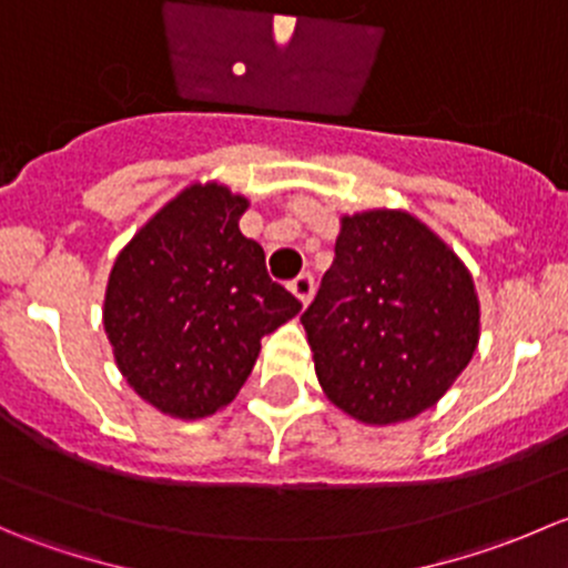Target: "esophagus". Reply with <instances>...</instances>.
<instances>
[{
  "instance_id": "34e87169",
  "label": "esophagus",
  "mask_w": 568,
  "mask_h": 568,
  "mask_svg": "<svg viewBox=\"0 0 568 568\" xmlns=\"http://www.w3.org/2000/svg\"><path fill=\"white\" fill-rule=\"evenodd\" d=\"M313 285H316V280H313L311 272H302L300 277L291 280V291H294V296L302 302V305H307V302H311Z\"/></svg>"
}]
</instances>
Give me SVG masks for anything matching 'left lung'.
<instances>
[{
    "mask_svg": "<svg viewBox=\"0 0 568 568\" xmlns=\"http://www.w3.org/2000/svg\"><path fill=\"white\" fill-rule=\"evenodd\" d=\"M326 398L368 426L437 404L473 359L480 307L456 252L406 211L343 216L302 313Z\"/></svg>",
    "mask_w": 568,
    "mask_h": 568,
    "instance_id": "left-lung-1",
    "label": "left lung"
}]
</instances>
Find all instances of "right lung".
<instances>
[{"label":"right lung","instance_id":"obj_1","mask_svg":"<svg viewBox=\"0 0 568 568\" xmlns=\"http://www.w3.org/2000/svg\"><path fill=\"white\" fill-rule=\"evenodd\" d=\"M247 197L192 183L123 250L109 274L104 329L134 393L181 420L214 415L247 382L261 337L302 311L239 231Z\"/></svg>","mask_w":568,"mask_h":568}]
</instances>
